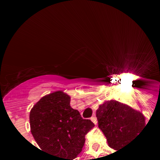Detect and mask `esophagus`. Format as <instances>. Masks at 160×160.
<instances>
[{
	"label": "esophagus",
	"mask_w": 160,
	"mask_h": 160,
	"mask_svg": "<svg viewBox=\"0 0 160 160\" xmlns=\"http://www.w3.org/2000/svg\"><path fill=\"white\" fill-rule=\"evenodd\" d=\"M90 119H91V121H92L95 124H97V119H96V117H95V116L91 117V118H90Z\"/></svg>",
	"instance_id": "34e87169"
}]
</instances>
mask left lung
Masks as SVG:
<instances>
[{"label": "left lung", "mask_w": 160, "mask_h": 160, "mask_svg": "<svg viewBox=\"0 0 160 160\" xmlns=\"http://www.w3.org/2000/svg\"><path fill=\"white\" fill-rule=\"evenodd\" d=\"M96 117L109 146L115 150L125 146L145 126V117L141 112L116 100L100 105Z\"/></svg>", "instance_id": "1"}]
</instances>
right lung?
Returning <instances> with one entry per match:
<instances>
[{
    "mask_svg": "<svg viewBox=\"0 0 160 160\" xmlns=\"http://www.w3.org/2000/svg\"><path fill=\"white\" fill-rule=\"evenodd\" d=\"M70 97L57 90L41 98L30 112L31 132L41 151L55 160H73L82 151L85 134L95 126L70 106Z\"/></svg>",
    "mask_w": 160,
    "mask_h": 160,
    "instance_id": "obj_1",
    "label": "right lung"
}]
</instances>
